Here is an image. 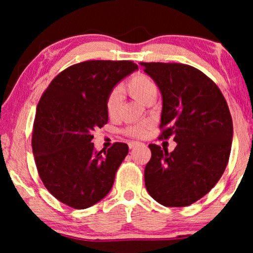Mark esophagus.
Masks as SVG:
<instances>
[{
  "mask_svg": "<svg viewBox=\"0 0 253 253\" xmlns=\"http://www.w3.org/2000/svg\"><path fill=\"white\" fill-rule=\"evenodd\" d=\"M139 144H140L139 141H129V147L130 148H133V147L138 146V145H139Z\"/></svg>",
  "mask_w": 253,
  "mask_h": 253,
  "instance_id": "1",
  "label": "esophagus"
}]
</instances>
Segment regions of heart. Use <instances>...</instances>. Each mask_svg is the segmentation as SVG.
Listing matches in <instances>:
<instances>
[{"instance_id": "b5f03b06", "label": "heart", "mask_w": 253, "mask_h": 253, "mask_svg": "<svg viewBox=\"0 0 253 253\" xmlns=\"http://www.w3.org/2000/svg\"><path fill=\"white\" fill-rule=\"evenodd\" d=\"M126 89L127 93L136 99L137 101L144 103L148 98L157 95L158 86L155 82L148 76L144 74H137L131 77L126 84ZM121 99H122V93L120 88L113 89L107 96L106 100V110L110 119H114L117 115L121 105ZM146 130L143 124H137V126H129L126 129V133L133 137L144 136Z\"/></svg>"}]
</instances>
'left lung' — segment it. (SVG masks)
<instances>
[{
    "label": "left lung",
    "mask_w": 253,
    "mask_h": 253,
    "mask_svg": "<svg viewBox=\"0 0 253 253\" xmlns=\"http://www.w3.org/2000/svg\"><path fill=\"white\" fill-rule=\"evenodd\" d=\"M162 95L161 139L175 150L150 144L145 185L164 206H189L222 176L233 141V120L219 87L198 69L181 63L140 62Z\"/></svg>",
    "instance_id": "1"
}]
</instances>
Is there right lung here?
<instances>
[{"mask_svg": "<svg viewBox=\"0 0 253 253\" xmlns=\"http://www.w3.org/2000/svg\"><path fill=\"white\" fill-rule=\"evenodd\" d=\"M131 61H86L58 74L41 96L33 124L32 148L48 191L65 205L84 210L113 188L129 152L124 143L95 151L93 131L108 122L106 100L126 76Z\"/></svg>", "mask_w": 253, "mask_h": 253, "instance_id": "add662e5", "label": "right lung"}]
</instances>
